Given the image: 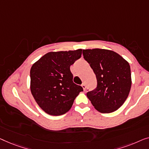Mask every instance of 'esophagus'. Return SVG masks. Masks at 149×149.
<instances>
[{
  "instance_id": "esophagus-1",
  "label": "esophagus",
  "mask_w": 149,
  "mask_h": 149,
  "mask_svg": "<svg viewBox=\"0 0 149 149\" xmlns=\"http://www.w3.org/2000/svg\"><path fill=\"white\" fill-rule=\"evenodd\" d=\"M81 87H82V88H83V90L84 91H85L86 90V85H85V84H81Z\"/></svg>"
}]
</instances>
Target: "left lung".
Returning a JSON list of instances; mask_svg holds the SVG:
<instances>
[{"mask_svg": "<svg viewBox=\"0 0 149 149\" xmlns=\"http://www.w3.org/2000/svg\"><path fill=\"white\" fill-rule=\"evenodd\" d=\"M83 55L93 70L97 87L87 97L102 113L118 109L127 99L132 86L129 63L116 52L107 49L83 50Z\"/></svg>", "mask_w": 149, "mask_h": 149, "instance_id": "left-lung-1", "label": "left lung"}]
</instances>
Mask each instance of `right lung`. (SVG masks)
<instances>
[{
	"mask_svg": "<svg viewBox=\"0 0 149 149\" xmlns=\"http://www.w3.org/2000/svg\"><path fill=\"white\" fill-rule=\"evenodd\" d=\"M82 49L49 52L32 65L30 90L40 107L51 116L70 111L82 87L74 83L70 66L81 57Z\"/></svg>",
	"mask_w": 149,
	"mask_h": 149,
	"instance_id": "right-lung-1",
	"label": "right lung"
}]
</instances>
